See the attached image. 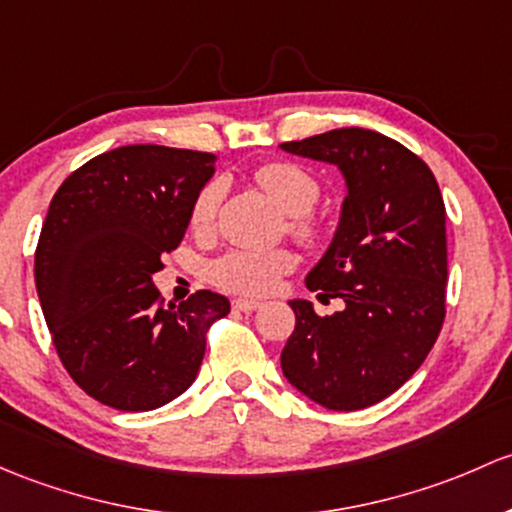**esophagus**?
I'll return each instance as SVG.
<instances>
[{"label":"esophagus","instance_id":"34e87169","mask_svg":"<svg viewBox=\"0 0 512 512\" xmlns=\"http://www.w3.org/2000/svg\"><path fill=\"white\" fill-rule=\"evenodd\" d=\"M260 301L257 299H233V309H238V311H247V314H250V311H257L260 309Z\"/></svg>","mask_w":512,"mask_h":512}]
</instances>
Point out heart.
<instances>
[{
    "mask_svg": "<svg viewBox=\"0 0 512 512\" xmlns=\"http://www.w3.org/2000/svg\"><path fill=\"white\" fill-rule=\"evenodd\" d=\"M255 179L262 186V191L272 198L274 206L292 218L294 235L301 240H314L316 225L306 213L319 201V181L309 171L297 164H289V161H274V164L260 166L255 171ZM223 193L225 188L220 181H208L196 193L191 203V215H188L193 230L203 233V230L211 228L215 215H218L220 201H223ZM292 267L294 257L287 250H230L208 267V277L218 287L230 289V292L267 294L277 284V279Z\"/></svg>",
    "mask_w": 512,
    "mask_h": 512,
    "instance_id": "b5f03b06",
    "label": "heart"
}]
</instances>
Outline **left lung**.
Instances as JSON below:
<instances>
[{
	"instance_id": "8db88e82",
	"label": "left lung",
	"mask_w": 512,
	"mask_h": 512,
	"mask_svg": "<svg viewBox=\"0 0 512 512\" xmlns=\"http://www.w3.org/2000/svg\"><path fill=\"white\" fill-rule=\"evenodd\" d=\"M279 149L333 164L346 184L331 245L306 274V289L346 306L319 316L311 301H289L297 326L282 373L326 410H363L412 378L444 324L441 191L417 154L373 129H331Z\"/></svg>"
}]
</instances>
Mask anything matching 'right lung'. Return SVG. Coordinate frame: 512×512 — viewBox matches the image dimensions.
I'll use <instances>...</instances> for the list:
<instances>
[{"label":"right lung","instance_id":"1","mask_svg":"<svg viewBox=\"0 0 512 512\" xmlns=\"http://www.w3.org/2000/svg\"><path fill=\"white\" fill-rule=\"evenodd\" d=\"M213 174L215 154L127 144L73 171L48 206L36 292L58 358L102 405L147 412L186 392L208 326L230 311L208 289L166 306L154 287Z\"/></svg>","mask_w":512,"mask_h":512}]
</instances>
